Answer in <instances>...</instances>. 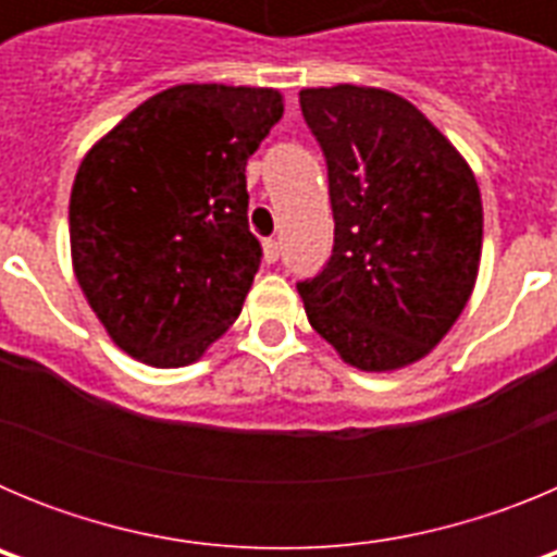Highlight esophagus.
Masks as SVG:
<instances>
[{
  "instance_id": "1",
  "label": "esophagus",
  "mask_w": 557,
  "mask_h": 557,
  "mask_svg": "<svg viewBox=\"0 0 557 557\" xmlns=\"http://www.w3.org/2000/svg\"><path fill=\"white\" fill-rule=\"evenodd\" d=\"M278 253H282V250H278V239H273V236L264 239V262H275Z\"/></svg>"
}]
</instances>
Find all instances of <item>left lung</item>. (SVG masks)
I'll return each mask as SVG.
<instances>
[{"label": "left lung", "instance_id": "obj_1", "mask_svg": "<svg viewBox=\"0 0 557 557\" xmlns=\"http://www.w3.org/2000/svg\"><path fill=\"white\" fill-rule=\"evenodd\" d=\"M298 97L326 156L334 214L329 262L298 282L309 323L348 366H410L455 326L474 289V172L405 97L348 83Z\"/></svg>", "mask_w": 557, "mask_h": 557}]
</instances>
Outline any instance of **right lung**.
Segmentation results:
<instances>
[{
    "label": "right lung",
    "mask_w": 557,
    "mask_h": 557,
    "mask_svg": "<svg viewBox=\"0 0 557 557\" xmlns=\"http://www.w3.org/2000/svg\"><path fill=\"white\" fill-rule=\"evenodd\" d=\"M282 113L275 88L186 83L86 152L69 200L72 264L122 351L189 366L243 312L262 264L245 164Z\"/></svg>",
    "instance_id": "right-lung-1"
}]
</instances>
